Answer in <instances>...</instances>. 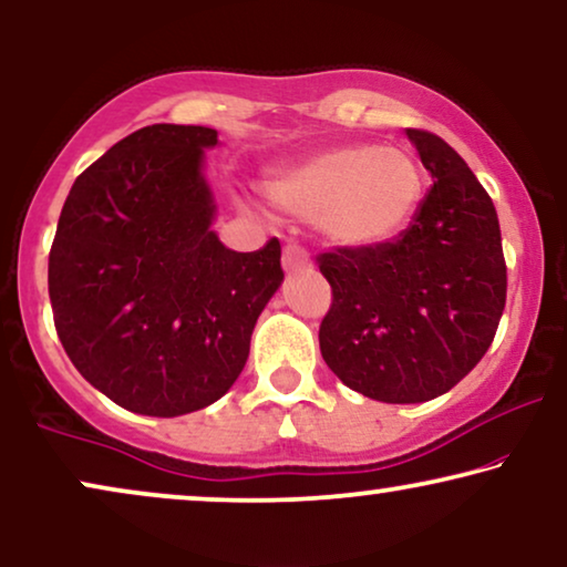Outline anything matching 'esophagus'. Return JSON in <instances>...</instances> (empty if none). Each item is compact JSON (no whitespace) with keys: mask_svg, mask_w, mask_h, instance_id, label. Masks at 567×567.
<instances>
[{"mask_svg":"<svg viewBox=\"0 0 567 567\" xmlns=\"http://www.w3.org/2000/svg\"><path fill=\"white\" fill-rule=\"evenodd\" d=\"M282 267H285V271L311 269V256H308L306 248L290 244V246H285V251H282Z\"/></svg>","mask_w":567,"mask_h":567,"instance_id":"34e87169","label":"esophagus"}]
</instances>
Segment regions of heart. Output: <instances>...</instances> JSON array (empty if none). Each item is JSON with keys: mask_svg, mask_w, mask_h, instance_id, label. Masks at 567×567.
<instances>
[{"mask_svg": "<svg viewBox=\"0 0 567 567\" xmlns=\"http://www.w3.org/2000/svg\"><path fill=\"white\" fill-rule=\"evenodd\" d=\"M425 173L404 147H331L275 173L271 205L319 223L331 244L375 248L402 236L417 215Z\"/></svg>", "mask_w": 567, "mask_h": 567, "instance_id": "heart-1", "label": "heart"}]
</instances>
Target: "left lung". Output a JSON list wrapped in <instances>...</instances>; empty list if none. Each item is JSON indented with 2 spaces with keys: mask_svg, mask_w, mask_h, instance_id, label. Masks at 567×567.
<instances>
[{
  "mask_svg": "<svg viewBox=\"0 0 567 567\" xmlns=\"http://www.w3.org/2000/svg\"><path fill=\"white\" fill-rule=\"evenodd\" d=\"M406 137L433 176L410 228L391 244L319 256L331 285L323 360L344 386L386 404L454 389L493 344L508 288L489 194L437 134Z\"/></svg>",
  "mask_w": 567,
  "mask_h": 567,
  "instance_id": "left-lung-1",
  "label": "left lung"
}]
</instances>
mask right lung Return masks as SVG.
<instances>
[{
    "label": "right lung",
    "instance_id": "right-lung-1",
    "mask_svg": "<svg viewBox=\"0 0 567 567\" xmlns=\"http://www.w3.org/2000/svg\"><path fill=\"white\" fill-rule=\"evenodd\" d=\"M209 126L153 124L116 142L66 196L49 254L56 334L82 379L124 410H205L244 371L282 285L279 240L230 251L202 173Z\"/></svg>",
    "mask_w": 567,
    "mask_h": 567
}]
</instances>
